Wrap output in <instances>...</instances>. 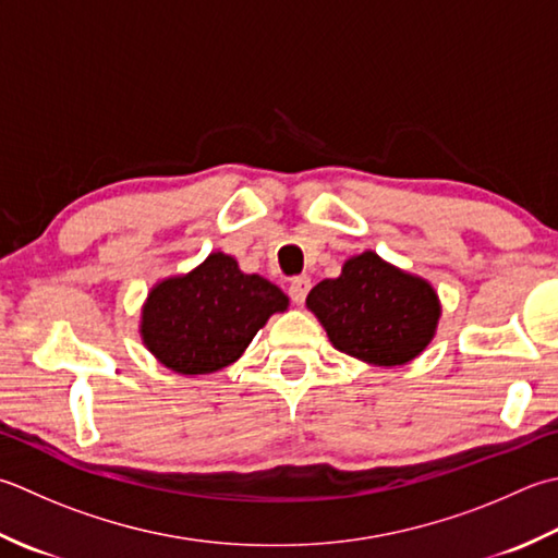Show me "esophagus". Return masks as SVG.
Returning a JSON list of instances; mask_svg holds the SVG:
<instances>
[{
    "mask_svg": "<svg viewBox=\"0 0 558 558\" xmlns=\"http://www.w3.org/2000/svg\"><path fill=\"white\" fill-rule=\"evenodd\" d=\"M312 288V280L307 276H298L290 280V298L294 304H302L304 300H307V292Z\"/></svg>",
    "mask_w": 558,
    "mask_h": 558,
    "instance_id": "obj_1",
    "label": "esophagus"
}]
</instances>
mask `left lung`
Returning <instances> with one entry per match:
<instances>
[{
  "instance_id": "1",
  "label": "left lung",
  "mask_w": 558,
  "mask_h": 558,
  "mask_svg": "<svg viewBox=\"0 0 558 558\" xmlns=\"http://www.w3.org/2000/svg\"><path fill=\"white\" fill-rule=\"evenodd\" d=\"M307 307L333 348L379 367L421 355L442 312L428 280L387 264L375 251L348 258L341 276L314 286Z\"/></svg>"
}]
</instances>
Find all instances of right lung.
<instances>
[{
	"label": "right lung",
	"mask_w": 558,
	"mask_h": 558,
	"mask_svg": "<svg viewBox=\"0 0 558 558\" xmlns=\"http://www.w3.org/2000/svg\"><path fill=\"white\" fill-rule=\"evenodd\" d=\"M288 310V294L270 280L246 276L232 256L215 251L198 268L149 290L140 333L147 351L179 375H210L232 365Z\"/></svg>",
	"instance_id": "right-lung-1"
}]
</instances>
